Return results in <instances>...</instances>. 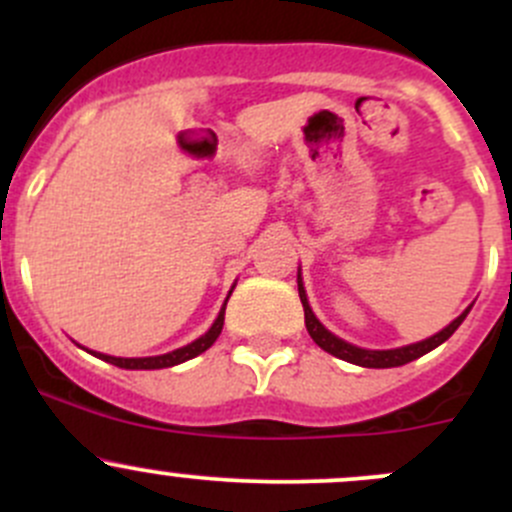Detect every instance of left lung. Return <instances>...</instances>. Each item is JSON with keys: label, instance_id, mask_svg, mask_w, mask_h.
<instances>
[{"label": "left lung", "instance_id": "obj_1", "mask_svg": "<svg viewBox=\"0 0 512 512\" xmlns=\"http://www.w3.org/2000/svg\"><path fill=\"white\" fill-rule=\"evenodd\" d=\"M297 287H299V299H302V307H304V324H307V332H309V337L314 339V344H317V347H322L324 352L337 356V359H344V361H349V364H356V366H366V369H391V366H404V364H409V361L418 359V356L428 354L431 349H436L438 344L446 342V339L451 337L458 327H461V322L466 319V314L471 312V307H468L466 312H463L461 317L453 319L446 329H441V332L433 334V337L423 339V342L409 344V347L361 349V347H354V344L344 342V339L334 337V334L329 332V329H324V324L314 317L312 307H309V302H307V292H304V285H302V275H297Z\"/></svg>", "mask_w": 512, "mask_h": 512}]
</instances>
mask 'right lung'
<instances>
[{"mask_svg": "<svg viewBox=\"0 0 512 512\" xmlns=\"http://www.w3.org/2000/svg\"><path fill=\"white\" fill-rule=\"evenodd\" d=\"M232 294V289H230ZM230 299V297H227ZM225 299V304H227ZM225 304L223 309H220L218 319L213 322V327L208 329V332L203 334L200 339H195V342H190L188 347H180L175 349V352H168V354H160V356H141V359H123V356H108V354H98V352H91L98 359L108 361V364L113 366H121V369H165V366H175V364H183V361L193 359V356L203 354L205 349H210L215 344V339L220 337V332H223V324H225Z\"/></svg>", "mask_w": 512, "mask_h": 512, "instance_id": "obj_1", "label": "right lung"}]
</instances>
